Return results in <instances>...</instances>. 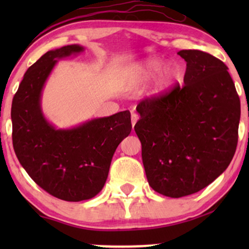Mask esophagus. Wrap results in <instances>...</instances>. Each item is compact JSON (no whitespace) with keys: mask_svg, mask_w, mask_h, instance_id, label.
Here are the masks:
<instances>
[{"mask_svg":"<svg viewBox=\"0 0 249 249\" xmlns=\"http://www.w3.org/2000/svg\"><path fill=\"white\" fill-rule=\"evenodd\" d=\"M138 119H139L138 114L135 113V112H131V124H132V127H135L136 122L138 121Z\"/></svg>","mask_w":249,"mask_h":249,"instance_id":"obj_1","label":"esophagus"}]
</instances>
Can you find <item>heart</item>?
Masks as SVG:
<instances>
[{
	"instance_id": "heart-1",
	"label": "heart",
	"mask_w": 249,
	"mask_h": 249,
	"mask_svg": "<svg viewBox=\"0 0 249 249\" xmlns=\"http://www.w3.org/2000/svg\"><path fill=\"white\" fill-rule=\"evenodd\" d=\"M162 67V62L158 59H148L138 64L132 73V76L129 78V85L136 86L142 81H144L148 78L160 71ZM179 76V69L176 66H168L162 70L158 78V87L160 89H164L169 86L172 81H175Z\"/></svg>"
}]
</instances>
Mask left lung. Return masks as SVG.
<instances>
[{
  "instance_id": "obj_1",
  "label": "left lung",
  "mask_w": 249,
  "mask_h": 249,
  "mask_svg": "<svg viewBox=\"0 0 249 249\" xmlns=\"http://www.w3.org/2000/svg\"><path fill=\"white\" fill-rule=\"evenodd\" d=\"M178 54L187 62L185 85L142 100L135 124L149 186L172 198L199 192L228 168L240 120L226 64L198 50Z\"/></svg>"
}]
</instances>
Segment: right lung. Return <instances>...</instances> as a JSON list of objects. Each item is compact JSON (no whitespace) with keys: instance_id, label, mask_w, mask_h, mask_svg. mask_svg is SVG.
<instances>
[{"instance_id":"obj_1","label":"right lung","mask_w":249,"mask_h":249,"mask_svg":"<svg viewBox=\"0 0 249 249\" xmlns=\"http://www.w3.org/2000/svg\"><path fill=\"white\" fill-rule=\"evenodd\" d=\"M84 51L67 45L49 51L26 71L13 97L12 142L20 164L50 195L68 202L93 198L107 179L118 145L131 131L130 112L55 129L44 118L40 96L57 60Z\"/></svg>"}]
</instances>
